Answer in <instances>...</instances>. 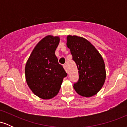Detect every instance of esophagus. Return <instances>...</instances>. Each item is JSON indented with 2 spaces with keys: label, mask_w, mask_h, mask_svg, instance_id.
<instances>
[{
  "label": "esophagus",
  "mask_w": 127,
  "mask_h": 127,
  "mask_svg": "<svg viewBox=\"0 0 127 127\" xmlns=\"http://www.w3.org/2000/svg\"><path fill=\"white\" fill-rule=\"evenodd\" d=\"M63 67L65 69V70L67 72V65L65 64H63Z\"/></svg>",
  "instance_id": "esophagus-1"
}]
</instances>
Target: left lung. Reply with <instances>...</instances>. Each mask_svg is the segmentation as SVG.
<instances>
[{
  "label": "left lung",
  "mask_w": 127,
  "mask_h": 127,
  "mask_svg": "<svg viewBox=\"0 0 127 127\" xmlns=\"http://www.w3.org/2000/svg\"><path fill=\"white\" fill-rule=\"evenodd\" d=\"M67 45L79 73L74 89L83 97L94 95L101 90L106 79L105 65L101 54L90 42L81 37L68 36Z\"/></svg>",
  "instance_id": "obj_1"
}]
</instances>
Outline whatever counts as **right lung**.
<instances>
[{
  "mask_svg": "<svg viewBox=\"0 0 127 127\" xmlns=\"http://www.w3.org/2000/svg\"><path fill=\"white\" fill-rule=\"evenodd\" d=\"M59 37L47 36L36 45L26 63V79L34 94L42 99H50L59 93L67 74L55 54Z\"/></svg>",
  "mask_w": 127,
  "mask_h": 127,
  "instance_id": "1",
  "label": "right lung"
}]
</instances>
